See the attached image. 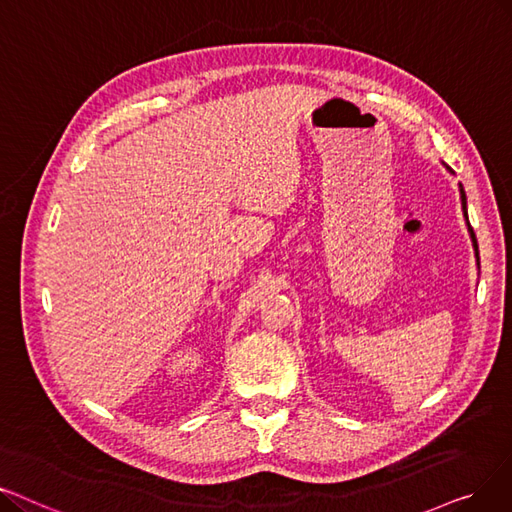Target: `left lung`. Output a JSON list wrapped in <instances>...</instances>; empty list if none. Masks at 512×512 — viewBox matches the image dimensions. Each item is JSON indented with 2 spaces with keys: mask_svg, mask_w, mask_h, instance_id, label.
I'll return each mask as SVG.
<instances>
[{
  "mask_svg": "<svg viewBox=\"0 0 512 512\" xmlns=\"http://www.w3.org/2000/svg\"><path fill=\"white\" fill-rule=\"evenodd\" d=\"M449 172H452V168L449 166H445ZM460 195H462V210H464V216H466V195H464V189H462V185H460ZM468 220V218H466ZM468 231H470V237H473V245H475V252H477V239H475V233H473V229H470V224H468ZM477 260H479V254H477ZM479 264V262H477Z\"/></svg>",
  "mask_w": 512,
  "mask_h": 512,
  "instance_id": "8db88e82",
  "label": "left lung"
}]
</instances>
